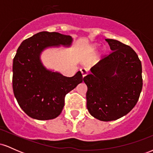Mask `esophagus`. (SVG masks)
Returning <instances> with one entry per match:
<instances>
[{
  "label": "esophagus",
  "mask_w": 153,
  "mask_h": 153,
  "mask_svg": "<svg viewBox=\"0 0 153 153\" xmlns=\"http://www.w3.org/2000/svg\"><path fill=\"white\" fill-rule=\"evenodd\" d=\"M80 73H81L82 78H84L87 75V71L85 69H84V68H82V69L80 70Z\"/></svg>",
  "instance_id": "34e87169"
}]
</instances>
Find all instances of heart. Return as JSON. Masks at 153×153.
Instances as JSON below:
<instances>
[{
  "label": "heart",
  "instance_id": "1",
  "mask_svg": "<svg viewBox=\"0 0 153 153\" xmlns=\"http://www.w3.org/2000/svg\"><path fill=\"white\" fill-rule=\"evenodd\" d=\"M98 49H99V45H91V47H90L91 52H93V53H95V52L98 50ZM103 52H105V51L103 50Z\"/></svg>",
  "mask_w": 153,
  "mask_h": 153
}]
</instances>
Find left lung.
Segmentation results:
<instances>
[{
  "label": "left lung",
  "mask_w": 153,
  "mask_h": 153,
  "mask_svg": "<svg viewBox=\"0 0 153 153\" xmlns=\"http://www.w3.org/2000/svg\"><path fill=\"white\" fill-rule=\"evenodd\" d=\"M113 52L91 68L83 78L87 108L103 122L127 114L137 102L143 88L142 63L133 49L116 39H106Z\"/></svg>",
  "instance_id": "obj_1"
}]
</instances>
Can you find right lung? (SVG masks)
I'll return each mask as SVG.
<instances>
[{"mask_svg":"<svg viewBox=\"0 0 153 153\" xmlns=\"http://www.w3.org/2000/svg\"><path fill=\"white\" fill-rule=\"evenodd\" d=\"M73 39L57 32L41 31L26 39L13 62V90L19 106L31 118L53 119L60 114L65 96L82 82L80 71L66 77L47 69L41 54L49 48L71 47Z\"/></svg>","mask_w":153,"mask_h":153,"instance_id":"add662e5","label":"right lung"}]
</instances>
